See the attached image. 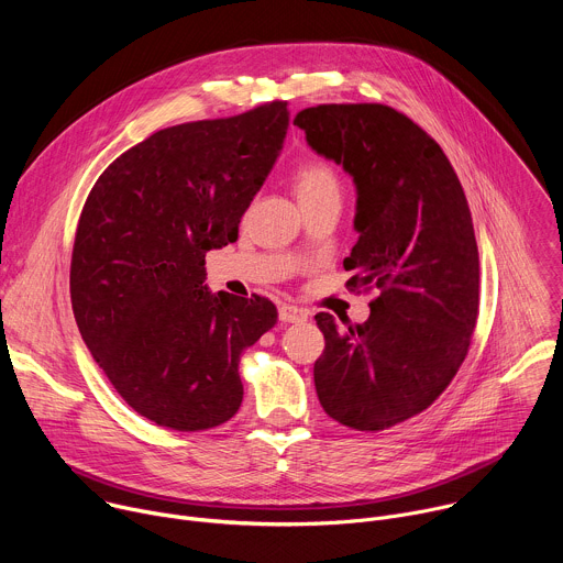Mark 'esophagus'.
Here are the masks:
<instances>
[{
  "mask_svg": "<svg viewBox=\"0 0 563 563\" xmlns=\"http://www.w3.org/2000/svg\"><path fill=\"white\" fill-rule=\"evenodd\" d=\"M280 320L287 325V323H302V320H307V309L302 307H296V305H283L280 307Z\"/></svg>",
  "mask_w": 563,
  "mask_h": 563,
  "instance_id": "34e87169",
  "label": "esophagus"
}]
</instances>
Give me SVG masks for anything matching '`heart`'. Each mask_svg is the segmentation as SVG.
Listing matches in <instances>:
<instances>
[{
    "label": "heart",
    "mask_w": 563,
    "mask_h": 563,
    "mask_svg": "<svg viewBox=\"0 0 563 563\" xmlns=\"http://www.w3.org/2000/svg\"><path fill=\"white\" fill-rule=\"evenodd\" d=\"M291 189L302 205L323 200V198H339L341 196V178L332 163L323 157H305L291 172Z\"/></svg>",
    "instance_id": "obj_1"
}]
</instances>
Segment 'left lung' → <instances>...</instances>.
<instances>
[{
    "label": "left lung",
    "mask_w": 563,
    "mask_h": 563,
    "mask_svg": "<svg viewBox=\"0 0 563 563\" xmlns=\"http://www.w3.org/2000/svg\"><path fill=\"white\" fill-rule=\"evenodd\" d=\"M294 124L354 178L358 243L345 258L350 291H376L363 325H316L323 410L378 432L428 410L467 356L478 316V250L463 187L443 148L385 104H318Z\"/></svg>",
    "instance_id": "obj_1"
}]
</instances>
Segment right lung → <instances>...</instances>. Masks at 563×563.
<instances>
[{
  "label": "right lung",
  "mask_w": 563,
  "mask_h": 563,
  "mask_svg": "<svg viewBox=\"0 0 563 563\" xmlns=\"http://www.w3.org/2000/svg\"><path fill=\"white\" fill-rule=\"evenodd\" d=\"M287 124V102L274 100L155 131L113 159L79 213L75 323L126 406L155 426L200 432L243 404L240 354L278 311L256 294L213 296L205 256L238 240Z\"/></svg>",
  "instance_id": "right-lung-1"
}]
</instances>
